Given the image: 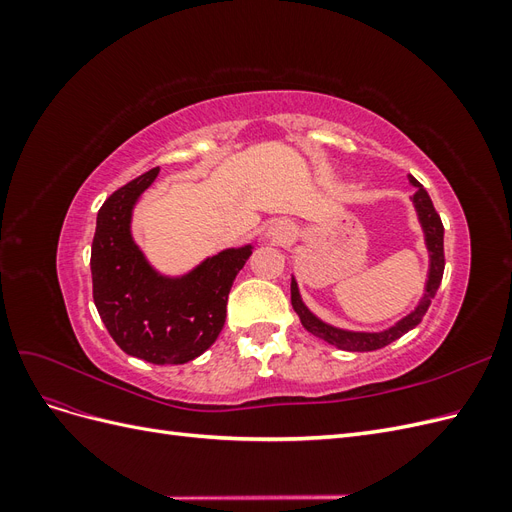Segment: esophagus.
Wrapping results in <instances>:
<instances>
[{"label":"esophagus","instance_id":"34e87169","mask_svg":"<svg viewBox=\"0 0 512 512\" xmlns=\"http://www.w3.org/2000/svg\"><path fill=\"white\" fill-rule=\"evenodd\" d=\"M286 230H288L286 226H275L271 235H273L275 239H284V237H286Z\"/></svg>","mask_w":512,"mask_h":512}]
</instances>
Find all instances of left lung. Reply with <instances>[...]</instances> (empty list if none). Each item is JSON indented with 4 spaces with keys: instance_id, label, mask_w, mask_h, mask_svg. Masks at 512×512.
Masks as SVG:
<instances>
[{
    "instance_id": "8db88e82",
    "label": "left lung",
    "mask_w": 512,
    "mask_h": 512,
    "mask_svg": "<svg viewBox=\"0 0 512 512\" xmlns=\"http://www.w3.org/2000/svg\"><path fill=\"white\" fill-rule=\"evenodd\" d=\"M410 183L416 188L412 200L416 205L418 211V218H421L423 230H425V239H427V247H429V254H431V269H429V282H427V290H425V297L423 301L418 303V307L410 316H406L404 320H399L395 327H391L389 331H382V333H348V331H339L329 327V324L320 322L309 309L303 305L301 297H299V288L297 282L292 280L290 284V301L294 312L299 314L303 327L314 333L316 337L324 339V342H329L331 346H337L342 350H350V352H369V350H378L393 344L395 339H399L401 335H406L410 329H414L418 322L423 320V316L427 314V309L431 305V299L436 297V292L440 288L442 282V275H444V226L440 220V213L433 207L431 198L427 194V190L423 188L421 183H418L414 177H410Z\"/></svg>"
}]
</instances>
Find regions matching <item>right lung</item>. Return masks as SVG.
<instances>
[{"mask_svg":"<svg viewBox=\"0 0 512 512\" xmlns=\"http://www.w3.org/2000/svg\"><path fill=\"white\" fill-rule=\"evenodd\" d=\"M158 173L151 168L104 200L91 243V282L98 314L123 352L181 365L218 339L228 292L252 247L213 256L181 280L158 275L130 237L132 207Z\"/></svg>","mask_w":512,"mask_h":512,"instance_id":"add662e5","label":"right lung"}]
</instances>
